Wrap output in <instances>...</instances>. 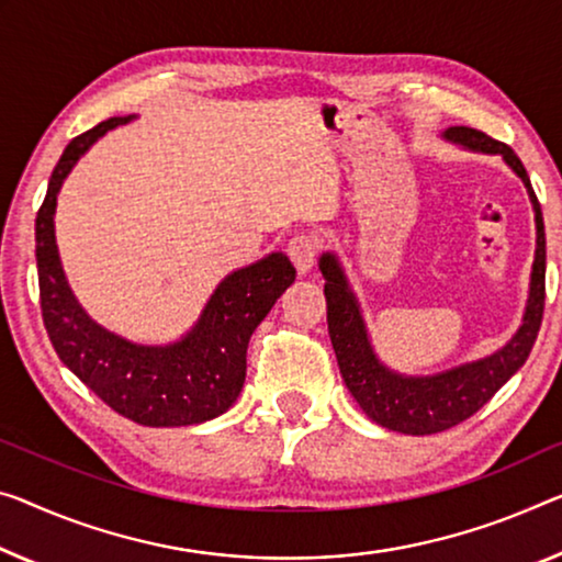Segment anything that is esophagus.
I'll return each instance as SVG.
<instances>
[{
    "label": "esophagus",
    "instance_id": "esophagus-1",
    "mask_svg": "<svg viewBox=\"0 0 562 562\" xmlns=\"http://www.w3.org/2000/svg\"><path fill=\"white\" fill-rule=\"evenodd\" d=\"M318 238L314 236H296L289 240V248L286 254L293 261V266H296L299 273H308L311 269H314L316 263V256H318Z\"/></svg>",
    "mask_w": 562,
    "mask_h": 562
}]
</instances>
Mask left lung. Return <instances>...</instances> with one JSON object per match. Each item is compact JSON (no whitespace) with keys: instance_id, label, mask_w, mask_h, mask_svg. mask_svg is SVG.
Segmentation results:
<instances>
[{"instance_id":"1","label":"left lung","mask_w":562,"mask_h":562,"mask_svg":"<svg viewBox=\"0 0 562 562\" xmlns=\"http://www.w3.org/2000/svg\"><path fill=\"white\" fill-rule=\"evenodd\" d=\"M442 137L474 153L503 155V160L528 188L535 211V228H538V240H535L538 246H535L528 306L522 314V326L513 339L485 359L439 371L431 376L396 374L376 359L359 301L349 289L339 258L334 254L322 256L318 269L326 279V322H329L331 347L344 382L371 422L392 431H402V435H437V431L470 419L482 404H487L499 386L530 357V349L540 331L542 308H546V226H542L540 203L530 186L528 170L510 145L492 140L490 135L474 131V127H447Z\"/></svg>"}]
</instances>
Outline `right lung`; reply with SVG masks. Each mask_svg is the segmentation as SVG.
<instances>
[{
	"mask_svg": "<svg viewBox=\"0 0 562 562\" xmlns=\"http://www.w3.org/2000/svg\"><path fill=\"white\" fill-rule=\"evenodd\" d=\"M131 120L133 115L110 117L77 135L52 170L45 203L34 223L42 318L63 364L110 409L143 427L201 425L238 400L246 379L248 339L296 279V269L289 256L269 254L228 273L193 329L166 347L133 344L94 324L65 279L55 240V205L67 172L90 145Z\"/></svg>",
	"mask_w": 562,
	"mask_h": 562,
	"instance_id": "obj_1",
	"label": "right lung"
}]
</instances>
